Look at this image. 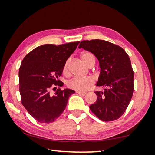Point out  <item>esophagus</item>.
<instances>
[{"mask_svg":"<svg viewBox=\"0 0 155 155\" xmlns=\"http://www.w3.org/2000/svg\"><path fill=\"white\" fill-rule=\"evenodd\" d=\"M77 92L78 94H80V95H82V96H84V95H86V94H87L86 92H79V91H77V92Z\"/></svg>","mask_w":155,"mask_h":155,"instance_id":"obj_1","label":"esophagus"}]
</instances>
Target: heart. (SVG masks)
<instances>
[{"label": "heart", "instance_id": "b5f03b06", "mask_svg": "<svg viewBox=\"0 0 155 155\" xmlns=\"http://www.w3.org/2000/svg\"><path fill=\"white\" fill-rule=\"evenodd\" d=\"M82 60L84 63H85L88 66H92L96 61V58L90 52H84L81 54ZM70 62L71 59L68 58L65 61V62L63 67V73L65 75H69L70 74ZM94 83V80L92 78L87 77V78H74L68 82V86L69 88L72 90L79 91V92H84V91L87 90L89 88L91 87Z\"/></svg>", "mask_w": 155, "mask_h": 155}]
</instances>
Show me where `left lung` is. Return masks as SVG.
Instances as JSON below:
<instances>
[{
  "label": "left lung",
  "instance_id": "1",
  "mask_svg": "<svg viewBox=\"0 0 155 155\" xmlns=\"http://www.w3.org/2000/svg\"><path fill=\"white\" fill-rule=\"evenodd\" d=\"M81 48L99 60L101 71L96 85L104 88V92H95L97 101L90 109L103 121L117 120L126 111L134 90L130 58L124 48L104 40H84L80 42Z\"/></svg>",
  "mask_w": 155,
  "mask_h": 155
}]
</instances>
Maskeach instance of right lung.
Instances as JSON below:
<instances>
[{"label":"right lung","instance_id":"obj_1","mask_svg":"<svg viewBox=\"0 0 155 155\" xmlns=\"http://www.w3.org/2000/svg\"><path fill=\"white\" fill-rule=\"evenodd\" d=\"M80 41L55 45L44 44L27 54L19 71L22 104L36 120L50 124L64 111L68 100L75 91L61 89L65 61L76 49ZM58 89H57V87ZM53 88L56 92L50 94Z\"/></svg>","mask_w":155,"mask_h":155}]
</instances>
